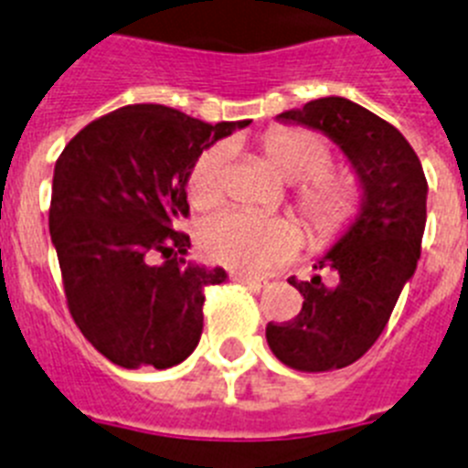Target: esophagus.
I'll list each match as a JSON object with an SVG mask.
<instances>
[{
    "label": "esophagus",
    "instance_id": "1",
    "mask_svg": "<svg viewBox=\"0 0 468 468\" xmlns=\"http://www.w3.org/2000/svg\"><path fill=\"white\" fill-rule=\"evenodd\" d=\"M231 279L243 283L246 288H250V291H262V288H267V279H260V276H250V274H241V271H237V274H231Z\"/></svg>",
    "mask_w": 468,
    "mask_h": 468
}]
</instances>
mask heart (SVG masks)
Listing matches in <instances>:
<instances>
[{
	"instance_id": "1",
	"label": "heart",
	"mask_w": 468,
	"mask_h": 468,
	"mask_svg": "<svg viewBox=\"0 0 468 468\" xmlns=\"http://www.w3.org/2000/svg\"><path fill=\"white\" fill-rule=\"evenodd\" d=\"M264 154L281 176L297 183L295 201L316 237H333L358 208V189L346 176L330 173V150L324 140L302 128H276L262 140ZM229 152L218 144L198 156L189 173L192 204L208 208L225 192ZM300 229L283 218H262L248 210H225L204 222L201 243L213 260L234 270L262 271L300 248Z\"/></svg>"
}]
</instances>
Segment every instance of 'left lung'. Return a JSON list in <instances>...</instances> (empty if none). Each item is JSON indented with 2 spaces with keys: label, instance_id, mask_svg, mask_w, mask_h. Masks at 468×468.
<instances>
[{
  "label": "left lung",
  "instance_id": "8db88e82",
  "mask_svg": "<svg viewBox=\"0 0 468 468\" xmlns=\"http://www.w3.org/2000/svg\"><path fill=\"white\" fill-rule=\"evenodd\" d=\"M276 122L321 131L346 156L361 185V206L314 270L337 271L295 285L302 312L283 325H267V342L283 366L300 373L346 367L375 345L412 279L427 225V177L399 128L356 102L330 95L300 110L281 112Z\"/></svg>",
  "mask_w": 468,
  "mask_h": 468
}]
</instances>
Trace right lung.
Wrapping results in <instances>:
<instances>
[{
    "label": "right lung",
    "instance_id": "right-lung-1",
    "mask_svg": "<svg viewBox=\"0 0 468 468\" xmlns=\"http://www.w3.org/2000/svg\"><path fill=\"white\" fill-rule=\"evenodd\" d=\"M248 123L128 105L81 128L58 156L48 231L65 297L74 324L114 366L166 370L197 349L204 288L225 283L227 271L187 262L192 243L176 225L189 213L201 152Z\"/></svg>",
    "mask_w": 468,
    "mask_h": 468
}]
</instances>
